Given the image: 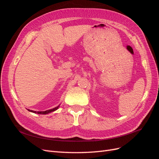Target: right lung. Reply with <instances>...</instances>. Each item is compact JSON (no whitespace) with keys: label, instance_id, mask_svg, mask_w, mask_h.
<instances>
[{"label":"right lung","instance_id":"add662e5","mask_svg":"<svg viewBox=\"0 0 159 159\" xmlns=\"http://www.w3.org/2000/svg\"><path fill=\"white\" fill-rule=\"evenodd\" d=\"M60 105H58V106L56 107L55 108H53V109H49V110H46V111H32V110H30V109H28V111H29L30 112H32V113H34L42 114V115H46V114L50 113H51V112H53V111H54L57 110V109L59 108V107H60Z\"/></svg>","mask_w":159,"mask_h":159}]
</instances>
